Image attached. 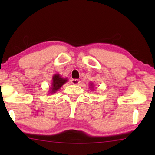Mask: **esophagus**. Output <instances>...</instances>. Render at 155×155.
Wrapping results in <instances>:
<instances>
[{
    "instance_id": "esophagus-1",
    "label": "esophagus",
    "mask_w": 155,
    "mask_h": 155,
    "mask_svg": "<svg viewBox=\"0 0 155 155\" xmlns=\"http://www.w3.org/2000/svg\"><path fill=\"white\" fill-rule=\"evenodd\" d=\"M80 80L78 79H72L71 80V83L73 84H78L80 83Z\"/></svg>"
}]
</instances>
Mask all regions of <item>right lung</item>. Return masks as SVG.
<instances>
[{
    "label": "right lung",
    "instance_id": "obj_1",
    "mask_svg": "<svg viewBox=\"0 0 155 155\" xmlns=\"http://www.w3.org/2000/svg\"><path fill=\"white\" fill-rule=\"evenodd\" d=\"M67 82V79L65 78H62L58 74H56V75H54L53 77V82H52V87L51 88V93H54L56 92L58 89H60L61 86L63 85V84H65V82Z\"/></svg>",
    "mask_w": 155,
    "mask_h": 155
}]
</instances>
